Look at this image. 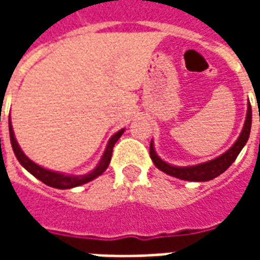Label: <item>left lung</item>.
I'll use <instances>...</instances> for the list:
<instances>
[{
  "instance_id": "8db88e82",
  "label": "left lung",
  "mask_w": 260,
  "mask_h": 260,
  "mask_svg": "<svg viewBox=\"0 0 260 260\" xmlns=\"http://www.w3.org/2000/svg\"><path fill=\"white\" fill-rule=\"evenodd\" d=\"M251 124H252V110L251 104L248 107V114H246L245 124H244V129L241 132L240 138L237 139L231 149L221 154L220 157L210 160L207 163L198 164V166H192V167H174L170 166L161 158L158 157L154 149H153V143H150V157H152L153 163L158 170L164 171L166 174L173 175L175 178L185 181H210L216 178L217 175L223 174L225 170L229 169L231 164L234 163L237 156L240 154L242 147L245 146L246 141L249 138V132H251Z\"/></svg>"
}]
</instances>
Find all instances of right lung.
Masks as SVG:
<instances>
[{
    "label": "right lung",
    "mask_w": 260,
    "mask_h": 260,
    "mask_svg": "<svg viewBox=\"0 0 260 260\" xmlns=\"http://www.w3.org/2000/svg\"><path fill=\"white\" fill-rule=\"evenodd\" d=\"M124 134V129L118 131L115 135H113V138L108 141L107 149L103 154V158L100 160V163L97 166L96 169L93 170L89 174L83 175V177H68V175L59 174V173H54V171H50V170H46L37 166L31 161L30 158H27L25 156V153L20 150L18 142L15 139L14 131H12V126H11V121H9V136H11V143H12V149H14V153L16 158L19 160V163L25 167L31 175H35L37 180H40L42 182H44L46 185L53 186V188H58V189H68V188H74V186L83 185L89 181L94 180L96 177H99L100 174H103L106 170H107L108 164H110V160H111V154H113V147L115 145V142L118 141L119 136Z\"/></svg>",
    "instance_id": "obj_1"
}]
</instances>
